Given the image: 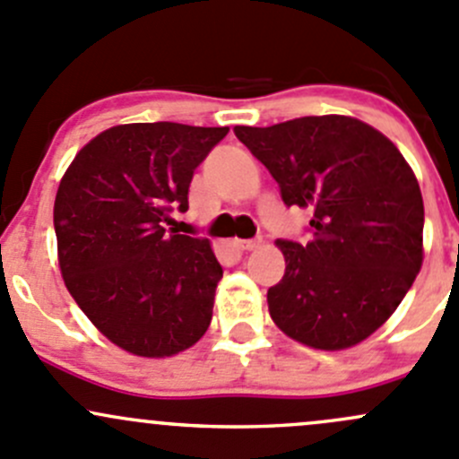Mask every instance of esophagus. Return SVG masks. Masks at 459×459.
Listing matches in <instances>:
<instances>
[{
    "mask_svg": "<svg viewBox=\"0 0 459 459\" xmlns=\"http://www.w3.org/2000/svg\"><path fill=\"white\" fill-rule=\"evenodd\" d=\"M233 244L239 251H253V248L259 247V239H235Z\"/></svg>",
    "mask_w": 459,
    "mask_h": 459,
    "instance_id": "obj_1",
    "label": "esophagus"
}]
</instances>
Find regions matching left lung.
Here are the masks:
<instances>
[{"mask_svg": "<svg viewBox=\"0 0 459 459\" xmlns=\"http://www.w3.org/2000/svg\"><path fill=\"white\" fill-rule=\"evenodd\" d=\"M286 206L311 208L307 242L277 239L273 322L322 351L359 344L393 316L422 266L424 202L395 143L344 115L235 126Z\"/></svg>", "mask_w": 459, "mask_h": 459, "instance_id": "obj_1", "label": "left lung"}]
</instances>
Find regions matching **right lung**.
Segmentation results:
<instances>
[{
	"instance_id": "add662e5",
	"label": "right lung",
	"mask_w": 459,
	"mask_h": 459,
	"mask_svg": "<svg viewBox=\"0 0 459 459\" xmlns=\"http://www.w3.org/2000/svg\"><path fill=\"white\" fill-rule=\"evenodd\" d=\"M226 133L122 124L88 142L59 182L53 221L68 293L128 353L169 358L211 324L221 264L208 239L164 221L188 211L193 173Z\"/></svg>"
}]
</instances>
